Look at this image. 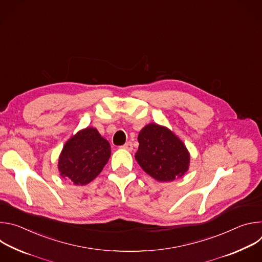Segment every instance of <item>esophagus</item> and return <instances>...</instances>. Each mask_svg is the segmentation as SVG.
<instances>
[{
  "label": "esophagus",
  "instance_id": "obj_1",
  "mask_svg": "<svg viewBox=\"0 0 262 262\" xmlns=\"http://www.w3.org/2000/svg\"><path fill=\"white\" fill-rule=\"evenodd\" d=\"M123 149H126V150L128 151H132L133 150V143L132 142H126L123 146H122Z\"/></svg>",
  "mask_w": 262,
  "mask_h": 262
}]
</instances>
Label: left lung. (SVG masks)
<instances>
[{"label": "left lung", "mask_w": 262, "mask_h": 262, "mask_svg": "<svg viewBox=\"0 0 262 262\" xmlns=\"http://www.w3.org/2000/svg\"><path fill=\"white\" fill-rule=\"evenodd\" d=\"M136 160L141 168L159 181H172L189 169L190 155L184 144L168 128L146 125L138 136Z\"/></svg>", "instance_id": "1"}]
</instances>
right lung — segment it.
I'll list each match as a JSON object with an SVG mask.
<instances>
[{
  "label": "right lung",
  "mask_w": 262,
  "mask_h": 262,
  "mask_svg": "<svg viewBox=\"0 0 262 262\" xmlns=\"http://www.w3.org/2000/svg\"><path fill=\"white\" fill-rule=\"evenodd\" d=\"M110 157V143L96 128L87 127L64 145L58 164L60 175L70 183L85 185L101 172Z\"/></svg>",
  "instance_id": "1"
}]
</instances>
